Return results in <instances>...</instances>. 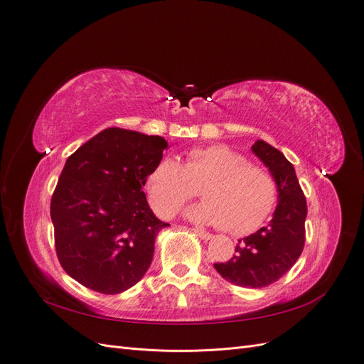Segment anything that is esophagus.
I'll use <instances>...</instances> for the list:
<instances>
[{
  "label": "esophagus",
  "mask_w": 364,
  "mask_h": 364,
  "mask_svg": "<svg viewBox=\"0 0 364 364\" xmlns=\"http://www.w3.org/2000/svg\"><path fill=\"white\" fill-rule=\"evenodd\" d=\"M194 232L197 234V235H199L200 238H203V240H211L213 238V235L211 234H209V232H206V230L205 229H202V228H194Z\"/></svg>",
  "instance_id": "34e87169"
}]
</instances>
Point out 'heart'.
I'll return each mask as SVG.
<instances>
[{"label": "heart", "instance_id": "heart-1", "mask_svg": "<svg viewBox=\"0 0 364 364\" xmlns=\"http://www.w3.org/2000/svg\"><path fill=\"white\" fill-rule=\"evenodd\" d=\"M202 185L205 202L186 208L185 217L200 225L222 226L234 235L255 230L277 202L272 174L223 144L193 149L185 164L165 156L146 181L150 203L161 217L174 215Z\"/></svg>", "mask_w": 364, "mask_h": 364}]
</instances>
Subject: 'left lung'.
<instances>
[{
    "instance_id": "left-lung-1",
    "label": "left lung",
    "mask_w": 364,
    "mask_h": 364,
    "mask_svg": "<svg viewBox=\"0 0 364 364\" xmlns=\"http://www.w3.org/2000/svg\"><path fill=\"white\" fill-rule=\"evenodd\" d=\"M252 153L269 168L277 183L278 205L267 226L238 240L235 255L215 262L222 278L240 287L261 289L278 281L301 257L305 243L306 202L293 164L278 149L258 139Z\"/></svg>"
}]
</instances>
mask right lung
I'll return each mask as SVG.
<instances>
[{
	"mask_svg": "<svg viewBox=\"0 0 364 364\" xmlns=\"http://www.w3.org/2000/svg\"><path fill=\"white\" fill-rule=\"evenodd\" d=\"M168 142L158 135L109 127L65 162L51 199L60 266L103 294L124 291L149 270L159 230L142 186Z\"/></svg>",
	"mask_w": 364,
	"mask_h": 364,
	"instance_id": "obj_1",
	"label": "right lung"
}]
</instances>
